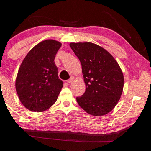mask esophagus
I'll return each instance as SVG.
<instances>
[{"label":"esophagus","instance_id":"1","mask_svg":"<svg viewBox=\"0 0 151 151\" xmlns=\"http://www.w3.org/2000/svg\"><path fill=\"white\" fill-rule=\"evenodd\" d=\"M74 80V77H71V78H70V79H68V80H67V82L71 83V82H72V81H73Z\"/></svg>","mask_w":151,"mask_h":151}]
</instances>
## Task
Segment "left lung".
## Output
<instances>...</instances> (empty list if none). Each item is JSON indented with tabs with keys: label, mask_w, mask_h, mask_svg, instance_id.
<instances>
[{
	"label": "left lung",
	"mask_w": 151,
	"mask_h": 151,
	"mask_svg": "<svg viewBox=\"0 0 151 151\" xmlns=\"http://www.w3.org/2000/svg\"><path fill=\"white\" fill-rule=\"evenodd\" d=\"M70 46L81 62L86 84L77 103L92 116L108 114L119 101L124 88L119 64L109 52L93 43L72 42Z\"/></svg>",
	"instance_id": "8db88e82"
}]
</instances>
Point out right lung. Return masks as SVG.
<instances>
[{
    "label": "right lung",
    "mask_w": 151,
    "mask_h": 151,
    "mask_svg": "<svg viewBox=\"0 0 151 151\" xmlns=\"http://www.w3.org/2000/svg\"><path fill=\"white\" fill-rule=\"evenodd\" d=\"M62 44L47 40L27 53L19 68L15 89L24 106L32 111H44L58 99L63 81L58 77L55 55Z\"/></svg>",
    "instance_id": "obj_1"
}]
</instances>
